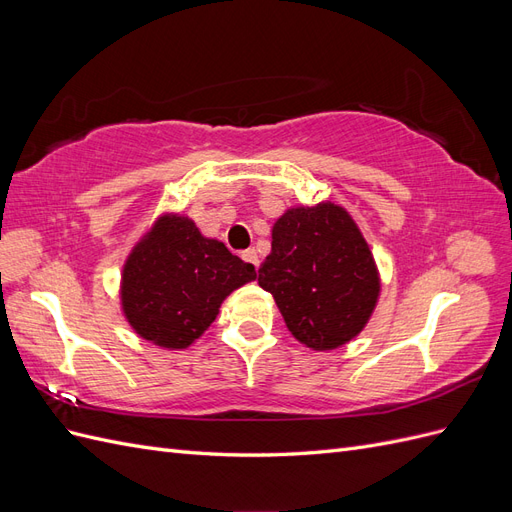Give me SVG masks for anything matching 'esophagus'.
<instances>
[{
	"instance_id": "34e87169",
	"label": "esophagus",
	"mask_w": 512,
	"mask_h": 512,
	"mask_svg": "<svg viewBox=\"0 0 512 512\" xmlns=\"http://www.w3.org/2000/svg\"><path fill=\"white\" fill-rule=\"evenodd\" d=\"M241 258L245 260V262H250V265H254V267H258V254H256V250L254 247H250V250H245V252H241Z\"/></svg>"
}]
</instances>
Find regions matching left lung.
<instances>
[{"mask_svg": "<svg viewBox=\"0 0 512 512\" xmlns=\"http://www.w3.org/2000/svg\"><path fill=\"white\" fill-rule=\"evenodd\" d=\"M271 237L258 284L273 294L288 331L314 350L359 335L378 303L380 277L348 211L333 203L288 209Z\"/></svg>", "mask_w": 512, "mask_h": 512, "instance_id": "left-lung-1", "label": "left lung"}]
</instances>
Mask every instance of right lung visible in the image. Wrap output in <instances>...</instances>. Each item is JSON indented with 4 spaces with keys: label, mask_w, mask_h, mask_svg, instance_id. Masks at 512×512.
<instances>
[{
    "label": "right lung",
    "mask_w": 512,
    "mask_h": 512,
    "mask_svg": "<svg viewBox=\"0 0 512 512\" xmlns=\"http://www.w3.org/2000/svg\"><path fill=\"white\" fill-rule=\"evenodd\" d=\"M256 280L254 265L207 239L190 218L162 215L123 265L121 307L130 327L162 348H188L232 290Z\"/></svg>",
    "instance_id": "obj_1"
}]
</instances>
